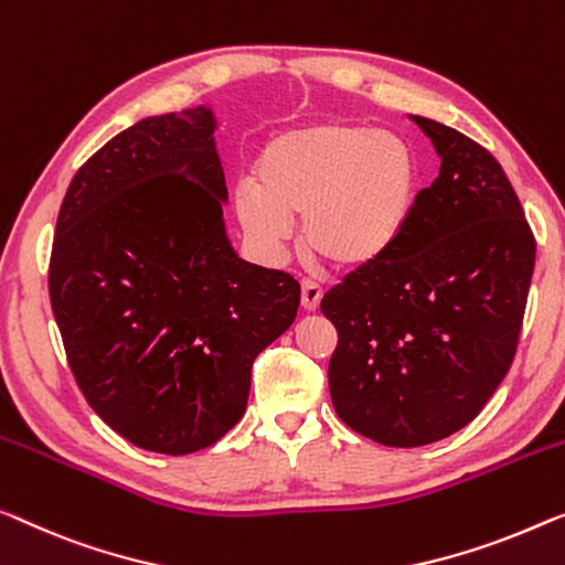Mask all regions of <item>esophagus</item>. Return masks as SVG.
Segmentation results:
<instances>
[{
    "mask_svg": "<svg viewBox=\"0 0 565 565\" xmlns=\"http://www.w3.org/2000/svg\"><path fill=\"white\" fill-rule=\"evenodd\" d=\"M319 301H322V289L315 281L301 284V309L305 311H317Z\"/></svg>",
    "mask_w": 565,
    "mask_h": 565,
    "instance_id": "esophagus-1",
    "label": "esophagus"
}]
</instances>
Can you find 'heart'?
Instances as JSON below:
<instances>
[{"label": "heart", "mask_w": 565, "mask_h": 565, "mask_svg": "<svg viewBox=\"0 0 565 565\" xmlns=\"http://www.w3.org/2000/svg\"><path fill=\"white\" fill-rule=\"evenodd\" d=\"M420 167L401 134L324 121L274 134L254 162L235 215L274 254L301 217V246L337 271H367L393 254L416 210Z\"/></svg>", "instance_id": "1"}]
</instances>
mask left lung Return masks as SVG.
Returning <instances> with one entry per match:
<instances>
[{
  "instance_id": "obj_1",
  "label": "left lung",
  "mask_w": 565,
  "mask_h": 565,
  "mask_svg": "<svg viewBox=\"0 0 565 565\" xmlns=\"http://www.w3.org/2000/svg\"><path fill=\"white\" fill-rule=\"evenodd\" d=\"M441 157L406 233L381 264L324 294L337 330V416L383 446L434 444L498 391L515 358L535 235L508 174L451 126L411 116Z\"/></svg>"
}]
</instances>
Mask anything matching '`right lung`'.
Masks as SVG:
<instances>
[{"mask_svg": "<svg viewBox=\"0 0 565 565\" xmlns=\"http://www.w3.org/2000/svg\"><path fill=\"white\" fill-rule=\"evenodd\" d=\"M215 119L149 116L75 172L50 305L88 406L134 446L190 454L246 414L250 367L299 309L291 274L238 258Z\"/></svg>", "mask_w": 565, "mask_h": 565, "instance_id": "add662e5", "label": "right lung"}]
</instances>
